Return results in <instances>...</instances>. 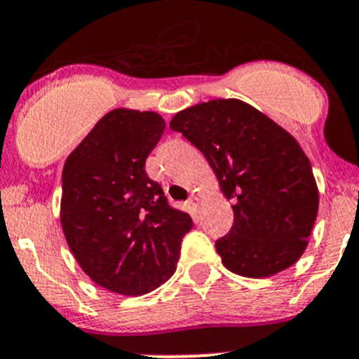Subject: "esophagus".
Listing matches in <instances>:
<instances>
[{"label": "esophagus", "instance_id": "1", "mask_svg": "<svg viewBox=\"0 0 359 359\" xmlns=\"http://www.w3.org/2000/svg\"><path fill=\"white\" fill-rule=\"evenodd\" d=\"M200 205H201L200 198H198V196H191L189 198V206H191V208L198 210V208H200Z\"/></svg>", "mask_w": 359, "mask_h": 359}]
</instances>
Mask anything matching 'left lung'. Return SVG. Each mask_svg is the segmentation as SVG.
<instances>
[{"instance_id": "left-lung-1", "label": "left lung", "mask_w": 359, "mask_h": 359, "mask_svg": "<svg viewBox=\"0 0 359 359\" xmlns=\"http://www.w3.org/2000/svg\"><path fill=\"white\" fill-rule=\"evenodd\" d=\"M170 128L201 151L234 224L215 241L222 264L240 276L267 278L293 266L307 247L320 194L309 158L280 125L238 99L177 112Z\"/></svg>"}]
</instances>
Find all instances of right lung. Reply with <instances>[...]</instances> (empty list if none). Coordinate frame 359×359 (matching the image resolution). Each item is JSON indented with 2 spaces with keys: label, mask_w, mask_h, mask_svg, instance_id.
Returning a JSON list of instances; mask_svg holds the SVG:
<instances>
[{
  "label": "right lung",
  "mask_w": 359,
  "mask_h": 359,
  "mask_svg": "<svg viewBox=\"0 0 359 359\" xmlns=\"http://www.w3.org/2000/svg\"><path fill=\"white\" fill-rule=\"evenodd\" d=\"M163 132L158 112L119 107L64 163L60 224L69 248L97 285L121 295H144L170 280L193 227L146 173Z\"/></svg>",
  "instance_id": "add662e5"
}]
</instances>
